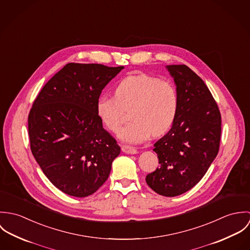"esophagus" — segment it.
<instances>
[{
  "label": "esophagus",
  "instance_id": "esophagus-1",
  "mask_svg": "<svg viewBox=\"0 0 250 250\" xmlns=\"http://www.w3.org/2000/svg\"><path fill=\"white\" fill-rule=\"evenodd\" d=\"M121 150H122V152H124L126 154H137L138 153V150L135 147H132L129 145H122Z\"/></svg>",
  "mask_w": 250,
  "mask_h": 250
}]
</instances>
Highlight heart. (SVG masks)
Returning <instances> with one entry per match:
<instances>
[{
    "instance_id": "obj_1",
    "label": "heart",
    "mask_w": 250,
    "mask_h": 250,
    "mask_svg": "<svg viewBox=\"0 0 250 250\" xmlns=\"http://www.w3.org/2000/svg\"><path fill=\"white\" fill-rule=\"evenodd\" d=\"M130 110L132 121L119 133L129 143L145 142L150 135L161 136L172 125L178 108L174 84L147 74L124 78L114 96L101 95L96 103L97 114L108 131L117 133L124 121V109Z\"/></svg>"
}]
</instances>
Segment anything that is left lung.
Returning a JSON list of instances; mask_svg holds the SVG:
<instances>
[{"mask_svg": "<svg viewBox=\"0 0 250 250\" xmlns=\"http://www.w3.org/2000/svg\"><path fill=\"white\" fill-rule=\"evenodd\" d=\"M167 68L176 84L178 108L171 129L154 144L160 167L145 180L157 193L173 197L193 188L215 159L221 115L199 76L185 64Z\"/></svg>", "mask_w": 250, "mask_h": 250, "instance_id": "left-lung-1", "label": "left lung"}]
</instances>
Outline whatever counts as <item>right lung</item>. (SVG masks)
Here are the masks:
<instances>
[{"mask_svg": "<svg viewBox=\"0 0 250 250\" xmlns=\"http://www.w3.org/2000/svg\"><path fill=\"white\" fill-rule=\"evenodd\" d=\"M124 67L67 63L37 95L28 118L31 150L43 173L64 193L85 197L108 178L120 154L96 103Z\"/></svg>", "mask_w": 250, "mask_h": 250, "instance_id": "obj_1", "label": "right lung"}]
</instances>
